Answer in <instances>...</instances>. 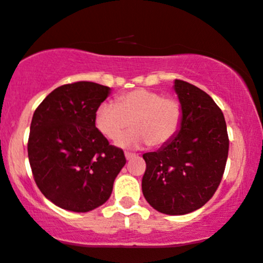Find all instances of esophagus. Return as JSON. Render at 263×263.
I'll use <instances>...</instances> for the list:
<instances>
[{"instance_id":"34e87169","label":"esophagus","mask_w":263,"mask_h":263,"mask_svg":"<svg viewBox=\"0 0 263 263\" xmlns=\"http://www.w3.org/2000/svg\"><path fill=\"white\" fill-rule=\"evenodd\" d=\"M125 157H126V159H134V158H137L138 156L137 154H135V153H131V152H125Z\"/></svg>"}]
</instances>
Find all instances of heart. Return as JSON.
Instances as JSON below:
<instances>
[{"label": "heart", "instance_id": "1", "mask_svg": "<svg viewBox=\"0 0 263 263\" xmlns=\"http://www.w3.org/2000/svg\"><path fill=\"white\" fill-rule=\"evenodd\" d=\"M182 120L181 104L149 89H135L122 94L116 103H104L96 114V126L107 140L118 141L129 126L135 127L119 144L126 147L149 143L160 147L178 134Z\"/></svg>", "mask_w": 263, "mask_h": 263}]
</instances>
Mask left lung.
<instances>
[{
	"label": "left lung",
	"mask_w": 263,
	"mask_h": 263,
	"mask_svg": "<svg viewBox=\"0 0 263 263\" xmlns=\"http://www.w3.org/2000/svg\"><path fill=\"white\" fill-rule=\"evenodd\" d=\"M174 89L182 107L181 126L169 143L143 154L142 192L154 210L181 216L201 208L217 191L229 138L222 110L205 91L180 80Z\"/></svg>",
	"instance_id": "8db88e82"
}]
</instances>
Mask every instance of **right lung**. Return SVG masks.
Returning <instances> with one entry per match:
<instances>
[{"mask_svg":"<svg viewBox=\"0 0 263 263\" xmlns=\"http://www.w3.org/2000/svg\"><path fill=\"white\" fill-rule=\"evenodd\" d=\"M110 88L76 82L56 88L36 107L28 158L36 186L63 210L89 212L109 200L126 164L123 151L96 127V114Z\"/></svg>","mask_w":263,"mask_h":263,"instance_id":"add662e5","label":"right lung"}]
</instances>
